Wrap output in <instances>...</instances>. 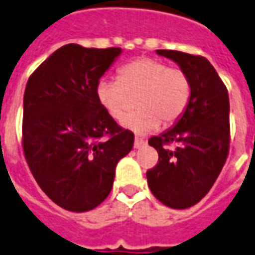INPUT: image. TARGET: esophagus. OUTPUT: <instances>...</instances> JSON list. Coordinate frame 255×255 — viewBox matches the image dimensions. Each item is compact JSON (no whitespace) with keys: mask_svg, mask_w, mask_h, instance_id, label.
<instances>
[{"mask_svg":"<svg viewBox=\"0 0 255 255\" xmlns=\"http://www.w3.org/2000/svg\"><path fill=\"white\" fill-rule=\"evenodd\" d=\"M145 143H146L145 139H142V138H139V136H135V141H134L135 148H141V146H143Z\"/></svg>","mask_w":255,"mask_h":255,"instance_id":"34e87169","label":"esophagus"}]
</instances>
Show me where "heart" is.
<instances>
[{"label":"heart","instance_id":"1","mask_svg":"<svg viewBox=\"0 0 255 255\" xmlns=\"http://www.w3.org/2000/svg\"><path fill=\"white\" fill-rule=\"evenodd\" d=\"M138 96L136 112L124 126L136 134H146L163 124L170 126L184 114L191 98V82L183 69L171 68L156 58H139L126 64L117 79H102L96 99L114 121H121L129 110V98Z\"/></svg>","mask_w":255,"mask_h":255}]
</instances>
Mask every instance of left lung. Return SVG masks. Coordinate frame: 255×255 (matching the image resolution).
Returning <instances> with one entry per match:
<instances>
[{"instance_id": "left-lung-1", "label": "left lung", "mask_w": 255, "mask_h": 255, "mask_svg": "<svg viewBox=\"0 0 255 255\" xmlns=\"http://www.w3.org/2000/svg\"><path fill=\"white\" fill-rule=\"evenodd\" d=\"M177 62L191 82V98L178 123L149 141L159 153L146 171L152 194L163 205L186 209L212 188L229 155L230 123L228 89L212 64L202 55L156 50ZM176 144L174 150L168 146Z\"/></svg>"}]
</instances>
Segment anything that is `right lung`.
Segmentation results:
<instances>
[{
    "mask_svg": "<svg viewBox=\"0 0 255 255\" xmlns=\"http://www.w3.org/2000/svg\"><path fill=\"white\" fill-rule=\"evenodd\" d=\"M121 48L65 44L34 69L23 95L22 148L50 200L71 212L100 205L116 166L134 145L96 99L99 79Z\"/></svg>",
    "mask_w": 255,
    "mask_h": 255,
    "instance_id": "add662e5",
    "label": "right lung"
}]
</instances>
